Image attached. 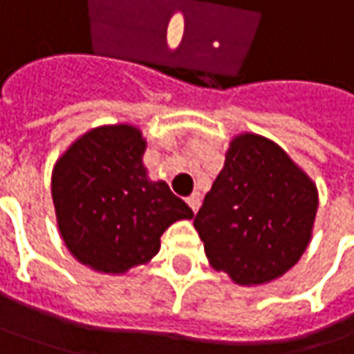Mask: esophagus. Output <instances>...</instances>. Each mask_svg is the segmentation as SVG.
<instances>
[{
  "label": "esophagus",
  "mask_w": 354,
  "mask_h": 354,
  "mask_svg": "<svg viewBox=\"0 0 354 354\" xmlns=\"http://www.w3.org/2000/svg\"><path fill=\"white\" fill-rule=\"evenodd\" d=\"M187 205L191 207V211L197 212L198 207H201V195H198V193H193L191 197H187Z\"/></svg>",
  "instance_id": "esophagus-1"
}]
</instances>
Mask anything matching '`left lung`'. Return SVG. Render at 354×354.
<instances>
[{
  "instance_id": "8db88e82",
  "label": "left lung",
  "mask_w": 354,
  "mask_h": 354,
  "mask_svg": "<svg viewBox=\"0 0 354 354\" xmlns=\"http://www.w3.org/2000/svg\"><path fill=\"white\" fill-rule=\"evenodd\" d=\"M319 193L315 181L278 143L260 133H236L195 228L209 264L238 286L281 278L307 250Z\"/></svg>"
}]
</instances>
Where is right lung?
<instances>
[{
  "label": "right lung",
  "instance_id": "add662e5",
  "mask_svg": "<svg viewBox=\"0 0 354 354\" xmlns=\"http://www.w3.org/2000/svg\"><path fill=\"white\" fill-rule=\"evenodd\" d=\"M147 140L133 124L98 126L71 143L55 161L50 197L66 250L90 270L122 276L147 264L161 234L193 211L153 181L143 165Z\"/></svg>",
  "mask_w": 354,
  "mask_h": 354
}]
</instances>
